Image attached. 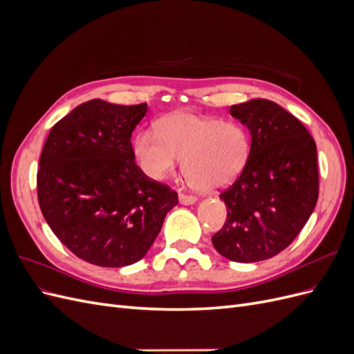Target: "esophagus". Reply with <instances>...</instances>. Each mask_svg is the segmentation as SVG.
I'll list each match as a JSON object with an SVG mask.
<instances>
[{
    "mask_svg": "<svg viewBox=\"0 0 354 354\" xmlns=\"http://www.w3.org/2000/svg\"><path fill=\"white\" fill-rule=\"evenodd\" d=\"M180 203H183V205H192V203H195L198 199L196 196H192V195H185V194H180L178 196Z\"/></svg>",
    "mask_w": 354,
    "mask_h": 354,
    "instance_id": "1",
    "label": "esophagus"
}]
</instances>
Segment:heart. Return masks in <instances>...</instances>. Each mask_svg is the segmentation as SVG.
<instances>
[{"instance_id":"b5f03b06","label":"heart","mask_w":354,"mask_h":354,"mask_svg":"<svg viewBox=\"0 0 354 354\" xmlns=\"http://www.w3.org/2000/svg\"><path fill=\"white\" fill-rule=\"evenodd\" d=\"M134 153L143 173L162 180L183 158V171L201 190H218L234 181L251 153L248 131L238 122L194 112H176L156 124V133H138Z\"/></svg>"}]
</instances>
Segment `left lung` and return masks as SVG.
I'll return each instance as SVG.
<instances>
[{"instance_id": "8db88e82", "label": "left lung", "mask_w": 354, "mask_h": 354, "mask_svg": "<svg viewBox=\"0 0 354 354\" xmlns=\"http://www.w3.org/2000/svg\"><path fill=\"white\" fill-rule=\"evenodd\" d=\"M229 112L248 127L251 153L241 176L220 194L227 217L212 245L232 261H263L291 245L316 207V143L274 102L252 99Z\"/></svg>"}]
</instances>
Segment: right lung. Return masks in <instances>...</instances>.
Segmentation results:
<instances>
[{"label":"right lung","instance_id":"obj_1","mask_svg":"<svg viewBox=\"0 0 354 354\" xmlns=\"http://www.w3.org/2000/svg\"><path fill=\"white\" fill-rule=\"evenodd\" d=\"M147 104L93 99L51 128L37 174L42 216L81 260L124 267L142 260L177 192L134 162L131 134Z\"/></svg>","mask_w":354,"mask_h":354}]
</instances>
